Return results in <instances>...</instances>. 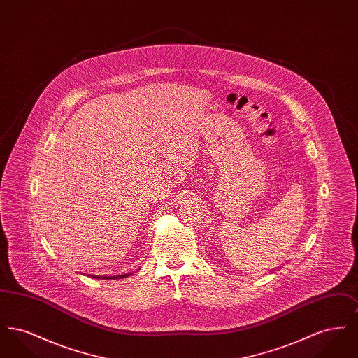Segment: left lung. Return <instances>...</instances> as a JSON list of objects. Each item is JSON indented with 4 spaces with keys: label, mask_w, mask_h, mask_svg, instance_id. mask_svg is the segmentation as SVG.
I'll use <instances>...</instances> for the list:
<instances>
[{
    "label": "left lung",
    "mask_w": 358,
    "mask_h": 358,
    "mask_svg": "<svg viewBox=\"0 0 358 358\" xmlns=\"http://www.w3.org/2000/svg\"><path fill=\"white\" fill-rule=\"evenodd\" d=\"M279 268H280V267H279Z\"/></svg>",
    "instance_id": "8db88e82"
}]
</instances>
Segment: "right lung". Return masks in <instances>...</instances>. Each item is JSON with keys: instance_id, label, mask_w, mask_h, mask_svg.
<instances>
[{"instance_id": "1", "label": "right lung", "mask_w": 358, "mask_h": 358, "mask_svg": "<svg viewBox=\"0 0 358 358\" xmlns=\"http://www.w3.org/2000/svg\"><path fill=\"white\" fill-rule=\"evenodd\" d=\"M131 273H123V275H114V276H106V275H102V276H99V275H87V276H91V278H95V279H101V280H110V279H123V278H127V276H130Z\"/></svg>"}]
</instances>
